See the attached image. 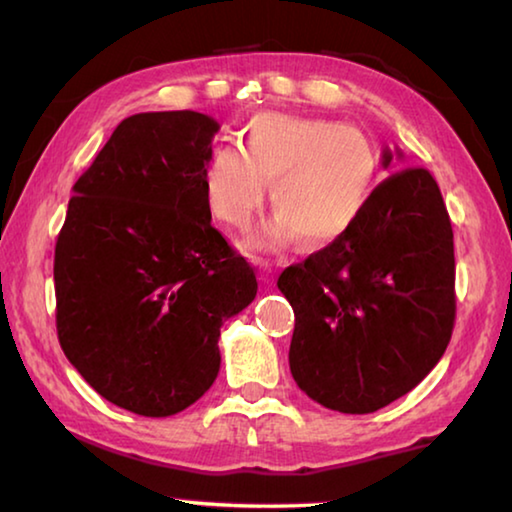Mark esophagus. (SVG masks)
Segmentation results:
<instances>
[{
	"instance_id": "34e87169",
	"label": "esophagus",
	"mask_w": 512,
	"mask_h": 512,
	"mask_svg": "<svg viewBox=\"0 0 512 512\" xmlns=\"http://www.w3.org/2000/svg\"><path fill=\"white\" fill-rule=\"evenodd\" d=\"M259 268H262V282L264 284H271V273H273L271 264L264 262V259H259Z\"/></svg>"
}]
</instances>
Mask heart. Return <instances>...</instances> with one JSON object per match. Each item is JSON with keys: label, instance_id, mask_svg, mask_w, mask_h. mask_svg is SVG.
<instances>
[{"label": "heart", "instance_id": "heart-1", "mask_svg": "<svg viewBox=\"0 0 512 512\" xmlns=\"http://www.w3.org/2000/svg\"><path fill=\"white\" fill-rule=\"evenodd\" d=\"M379 160L368 137L336 121L259 112L248 121L244 144L219 149L203 171L207 210L232 228H246L271 185L277 210L253 237L275 248L300 235L323 248L348 235L366 210Z\"/></svg>", "mask_w": 512, "mask_h": 512}]
</instances>
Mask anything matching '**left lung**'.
<instances>
[{
	"mask_svg": "<svg viewBox=\"0 0 512 512\" xmlns=\"http://www.w3.org/2000/svg\"><path fill=\"white\" fill-rule=\"evenodd\" d=\"M381 158L388 167L393 153ZM454 280L438 183L422 167L388 176L348 235L277 280L296 314L289 366L300 391L341 413H372L413 391L452 339Z\"/></svg>",
	"mask_w": 512,
	"mask_h": 512,
	"instance_id": "8db88e82",
	"label": "left lung"
}]
</instances>
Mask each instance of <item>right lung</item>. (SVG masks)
Here are the masks:
<instances>
[{"instance_id":"add662e5","label":"right lung","mask_w":512,"mask_h":512,"mask_svg":"<svg viewBox=\"0 0 512 512\" xmlns=\"http://www.w3.org/2000/svg\"><path fill=\"white\" fill-rule=\"evenodd\" d=\"M216 131L194 110L121 121L72 187L56 241L60 348L101 397L146 418L214 384L221 325L257 296L205 205Z\"/></svg>"}]
</instances>
